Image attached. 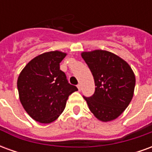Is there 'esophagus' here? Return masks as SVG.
I'll return each mask as SVG.
<instances>
[{
	"mask_svg": "<svg viewBox=\"0 0 152 152\" xmlns=\"http://www.w3.org/2000/svg\"><path fill=\"white\" fill-rule=\"evenodd\" d=\"M77 88H78V90L80 91V90H81V85H80V84H78V85H77Z\"/></svg>",
	"mask_w": 152,
	"mask_h": 152,
	"instance_id": "esophagus-1",
	"label": "esophagus"
}]
</instances>
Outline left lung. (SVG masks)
Wrapping results in <instances>:
<instances>
[{
    "instance_id": "1",
    "label": "left lung",
    "mask_w": 152,
    "mask_h": 152,
    "mask_svg": "<svg viewBox=\"0 0 152 152\" xmlns=\"http://www.w3.org/2000/svg\"><path fill=\"white\" fill-rule=\"evenodd\" d=\"M92 72L95 91L84 97L90 112L99 121H112L123 113L134 96L135 76L130 66L115 53L97 50L83 52Z\"/></svg>"
}]
</instances>
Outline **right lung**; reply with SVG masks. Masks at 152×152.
<instances>
[{
  "instance_id": "add662e5",
  "label": "right lung",
  "mask_w": 152,
  "mask_h": 152,
  "mask_svg": "<svg viewBox=\"0 0 152 152\" xmlns=\"http://www.w3.org/2000/svg\"><path fill=\"white\" fill-rule=\"evenodd\" d=\"M66 53H44L31 59L18 78L19 99L28 114L36 121L49 124L62 114L70 94L77 91L68 83L59 63Z\"/></svg>"
}]
</instances>
